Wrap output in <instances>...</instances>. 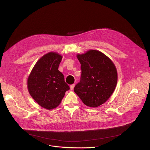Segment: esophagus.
<instances>
[{
    "instance_id": "esophagus-1",
    "label": "esophagus",
    "mask_w": 150,
    "mask_h": 150,
    "mask_svg": "<svg viewBox=\"0 0 150 150\" xmlns=\"http://www.w3.org/2000/svg\"><path fill=\"white\" fill-rule=\"evenodd\" d=\"M75 83H74V84H72V85H71V90H74V87H75Z\"/></svg>"
}]
</instances>
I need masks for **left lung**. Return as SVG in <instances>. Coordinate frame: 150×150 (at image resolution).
Here are the masks:
<instances>
[{"label": "left lung", "mask_w": 150, "mask_h": 150, "mask_svg": "<svg viewBox=\"0 0 150 150\" xmlns=\"http://www.w3.org/2000/svg\"><path fill=\"white\" fill-rule=\"evenodd\" d=\"M77 57L81 75L74 91L85 105L97 108L108 100L115 89L117 81L116 67L108 57L96 50L78 54Z\"/></svg>", "instance_id": "obj_1"}]
</instances>
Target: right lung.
Returning <instances> with one entry per match:
<instances>
[{
  "label": "right lung",
  "mask_w": 150,
  "mask_h": 150,
  "mask_svg": "<svg viewBox=\"0 0 150 150\" xmlns=\"http://www.w3.org/2000/svg\"><path fill=\"white\" fill-rule=\"evenodd\" d=\"M62 56L50 52L40 59L33 68L27 81L31 96L41 107L50 110L60 103L69 85L58 70Z\"/></svg>",
  "instance_id": "add662e5"
}]
</instances>
